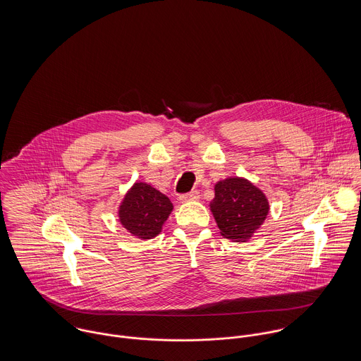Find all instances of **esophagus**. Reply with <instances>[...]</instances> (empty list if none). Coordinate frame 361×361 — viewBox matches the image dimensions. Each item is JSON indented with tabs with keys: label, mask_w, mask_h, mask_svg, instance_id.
<instances>
[{
	"label": "esophagus",
	"mask_w": 361,
	"mask_h": 361,
	"mask_svg": "<svg viewBox=\"0 0 361 361\" xmlns=\"http://www.w3.org/2000/svg\"><path fill=\"white\" fill-rule=\"evenodd\" d=\"M200 199V195L197 190H192L190 193H186V195H180L179 196V200L182 203H188V202H197Z\"/></svg>",
	"instance_id": "esophagus-1"
}]
</instances>
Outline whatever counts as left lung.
<instances>
[{
	"label": "left lung",
	"mask_w": 361,
	"mask_h": 361,
	"mask_svg": "<svg viewBox=\"0 0 361 361\" xmlns=\"http://www.w3.org/2000/svg\"><path fill=\"white\" fill-rule=\"evenodd\" d=\"M209 203L219 233L232 242H247L264 224L269 203L267 196L246 178L233 176L214 186Z\"/></svg>",
	"instance_id": "1"
}]
</instances>
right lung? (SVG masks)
<instances>
[{"instance_id":"1","label":"right lung","mask_w":361,"mask_h":361,"mask_svg":"<svg viewBox=\"0 0 361 361\" xmlns=\"http://www.w3.org/2000/svg\"><path fill=\"white\" fill-rule=\"evenodd\" d=\"M171 200L146 182H135L118 207L119 224L142 240L161 233L162 225L172 212Z\"/></svg>"}]
</instances>
